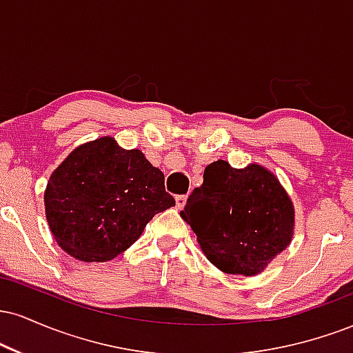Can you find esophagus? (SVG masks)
Here are the masks:
<instances>
[{
  "label": "esophagus",
  "mask_w": 353,
  "mask_h": 353,
  "mask_svg": "<svg viewBox=\"0 0 353 353\" xmlns=\"http://www.w3.org/2000/svg\"><path fill=\"white\" fill-rule=\"evenodd\" d=\"M185 202H188V196H185V194H181V196H176V205H177V209L184 208Z\"/></svg>",
  "instance_id": "obj_1"
}]
</instances>
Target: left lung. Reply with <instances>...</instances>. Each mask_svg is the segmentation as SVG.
I'll return each mask as SVG.
<instances>
[{
    "label": "left lung",
    "instance_id": "8db88e82",
    "mask_svg": "<svg viewBox=\"0 0 353 353\" xmlns=\"http://www.w3.org/2000/svg\"><path fill=\"white\" fill-rule=\"evenodd\" d=\"M181 216L205 257L225 274L261 272L292 239V202L277 177L257 164H209Z\"/></svg>",
    "mask_w": 353,
    "mask_h": 353
}]
</instances>
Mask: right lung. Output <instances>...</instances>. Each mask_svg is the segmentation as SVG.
Instances as JSON below:
<instances>
[{"mask_svg":"<svg viewBox=\"0 0 353 353\" xmlns=\"http://www.w3.org/2000/svg\"><path fill=\"white\" fill-rule=\"evenodd\" d=\"M50 229L64 252L84 262L111 261L134 244L157 212L176 205L164 174L139 149L112 137L74 149L44 192Z\"/></svg>","mask_w":353,"mask_h":353,"instance_id":"add662e5","label":"right lung"}]
</instances>
